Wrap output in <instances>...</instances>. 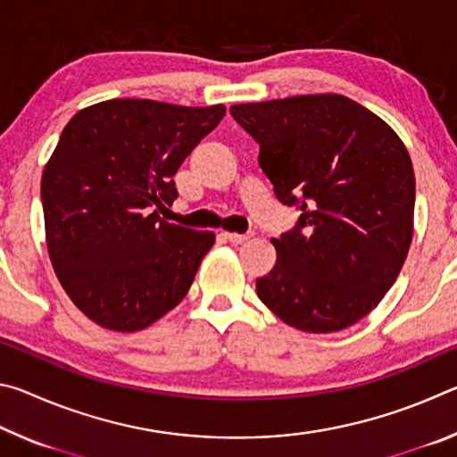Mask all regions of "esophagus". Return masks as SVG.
Instances as JSON below:
<instances>
[{
    "label": "esophagus",
    "mask_w": 457,
    "mask_h": 457,
    "mask_svg": "<svg viewBox=\"0 0 457 457\" xmlns=\"http://www.w3.org/2000/svg\"><path fill=\"white\" fill-rule=\"evenodd\" d=\"M223 237H226L228 242H231V244H244L252 237V234H236V231H223Z\"/></svg>",
    "instance_id": "esophagus-1"
}]
</instances>
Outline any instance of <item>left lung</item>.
<instances>
[{
  "label": "left lung",
  "instance_id": "obj_1",
  "mask_svg": "<svg viewBox=\"0 0 457 457\" xmlns=\"http://www.w3.org/2000/svg\"><path fill=\"white\" fill-rule=\"evenodd\" d=\"M260 145L258 163L296 228L272 244L256 280L262 303L304 332H337L373 311L395 284L413 237L415 175L383 119L343 95L229 108Z\"/></svg>",
  "mask_w": 457,
  "mask_h": 457
}]
</instances>
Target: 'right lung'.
<instances>
[{
  "instance_id": "right-lung-1",
  "label": "right lung",
  "mask_w": 457,
  "mask_h": 457,
  "mask_svg": "<svg viewBox=\"0 0 457 457\" xmlns=\"http://www.w3.org/2000/svg\"><path fill=\"white\" fill-rule=\"evenodd\" d=\"M226 106L112 98L76 112L42 173L46 244L62 288L92 322L143 330L181 303L215 242L159 218L173 175Z\"/></svg>"
}]
</instances>
